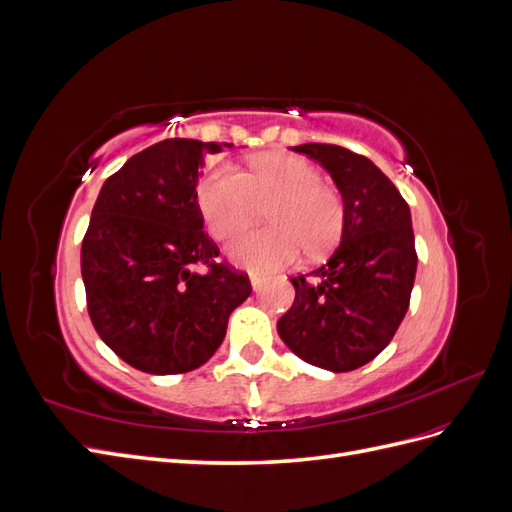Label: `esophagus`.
<instances>
[{
    "instance_id": "34e87169",
    "label": "esophagus",
    "mask_w": 512,
    "mask_h": 512,
    "mask_svg": "<svg viewBox=\"0 0 512 512\" xmlns=\"http://www.w3.org/2000/svg\"><path fill=\"white\" fill-rule=\"evenodd\" d=\"M250 282H252V288L258 292V290L262 288V284H265V277H262V275H256V273H254V275L250 277Z\"/></svg>"
}]
</instances>
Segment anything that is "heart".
Instances as JSON below:
<instances>
[{
	"instance_id": "heart-1",
	"label": "heart",
	"mask_w": 512,
	"mask_h": 512,
	"mask_svg": "<svg viewBox=\"0 0 512 512\" xmlns=\"http://www.w3.org/2000/svg\"><path fill=\"white\" fill-rule=\"evenodd\" d=\"M198 205L218 239H232L252 226L269 207L271 226L239 237L230 245L237 265L269 273L292 265L301 247L309 256L331 250L344 228V203L322 183V173L303 158L269 153L252 160L243 173L222 164L198 188Z\"/></svg>"
}]
</instances>
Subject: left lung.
Returning a JSON list of instances; mask_svg holds the SVG:
<instances>
[{
	"label": "left lung",
	"mask_w": 512,
	"mask_h": 512,
	"mask_svg": "<svg viewBox=\"0 0 512 512\" xmlns=\"http://www.w3.org/2000/svg\"><path fill=\"white\" fill-rule=\"evenodd\" d=\"M292 151L329 170L344 198V228L327 265L290 277L294 303L277 333L305 363L342 374L376 359L408 312L418 260L410 207L359 153L324 143Z\"/></svg>",
	"instance_id": "left-lung-1"
}]
</instances>
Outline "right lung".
Listing matches in <instances>:
<instances>
[{
    "label": "right lung",
    "mask_w": 512,
    "mask_h": 512,
    "mask_svg": "<svg viewBox=\"0 0 512 512\" xmlns=\"http://www.w3.org/2000/svg\"><path fill=\"white\" fill-rule=\"evenodd\" d=\"M224 147L194 138L151 145L104 181L91 211L81 247L87 312L102 342L145 374L205 365L232 309L252 294L247 273L218 260L198 207L205 156Z\"/></svg>",
    "instance_id": "right-lung-1"
}]
</instances>
